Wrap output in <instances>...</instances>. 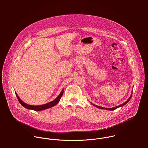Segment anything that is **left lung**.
I'll return each mask as SVG.
<instances>
[{
	"mask_svg": "<svg viewBox=\"0 0 148 148\" xmlns=\"http://www.w3.org/2000/svg\"><path fill=\"white\" fill-rule=\"evenodd\" d=\"M133 92V91H132ZM132 93H131V96H130V97H129V99L125 101V102H124V103H123L122 104H121V105H118V106H115V107H114V108H103V107H101V106H97V105H95V104H93V103H91V104L92 105H93V106H95V107H96V108H99V109H104V110H115L116 109H117V108H119V107H122V106H124L125 105L127 102H128L130 100V99H131V97H132Z\"/></svg>",
	"mask_w": 148,
	"mask_h": 148,
	"instance_id": "left-lung-1",
	"label": "left lung"
}]
</instances>
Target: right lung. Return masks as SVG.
<instances>
[{"instance_id": "right-lung-1", "label": "right lung", "mask_w": 148, "mask_h": 148, "mask_svg": "<svg viewBox=\"0 0 148 148\" xmlns=\"http://www.w3.org/2000/svg\"><path fill=\"white\" fill-rule=\"evenodd\" d=\"M15 93H16V95L17 97V99H18V101L24 108H25L27 109L33 110L35 111H40V110H45L47 109L52 108V107L55 106L56 105H57V103L60 101V99H61V97L63 95L64 89H62V90L61 92L60 95L57 96V98H56L54 100H53L51 102H48V103H45V104H43V105H31L27 104V103H25L23 101L20 99V98L18 97V96L17 95V94L16 92H15Z\"/></svg>"}]
</instances>
